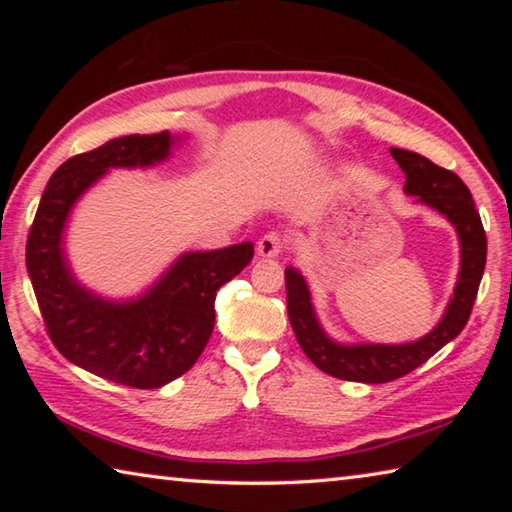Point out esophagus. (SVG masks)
Here are the masks:
<instances>
[{
    "mask_svg": "<svg viewBox=\"0 0 512 512\" xmlns=\"http://www.w3.org/2000/svg\"><path fill=\"white\" fill-rule=\"evenodd\" d=\"M284 250V239L280 232H266V235L257 241V255L259 257H277Z\"/></svg>",
    "mask_w": 512,
    "mask_h": 512,
    "instance_id": "obj_1",
    "label": "esophagus"
}]
</instances>
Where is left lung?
<instances>
[{
  "instance_id": "8db88e82",
  "label": "left lung",
  "mask_w": 512,
  "mask_h": 512,
  "mask_svg": "<svg viewBox=\"0 0 512 512\" xmlns=\"http://www.w3.org/2000/svg\"><path fill=\"white\" fill-rule=\"evenodd\" d=\"M391 155L406 176L404 192L443 214L454 225L461 241V271H458L454 296L440 323L413 343H336L318 323L305 277L293 266H287L284 271L289 320L302 352L327 375L345 381H361V384H386V381L409 375L463 332L472 314L476 293H479L485 250H488L481 216L476 212L470 189L454 171L438 167L413 151L391 149Z\"/></svg>"
}]
</instances>
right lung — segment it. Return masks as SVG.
<instances>
[{
    "label": "right lung",
    "instance_id": "add662e5",
    "mask_svg": "<svg viewBox=\"0 0 512 512\" xmlns=\"http://www.w3.org/2000/svg\"><path fill=\"white\" fill-rule=\"evenodd\" d=\"M169 131L126 135L60 164L40 198L27 239V271L58 352L115 384L160 388L194 366L214 329V298L253 259V244L185 253L133 300L85 289L67 264L63 232L74 203L108 169L153 167L169 158Z\"/></svg>",
    "mask_w": 512,
    "mask_h": 512
}]
</instances>
